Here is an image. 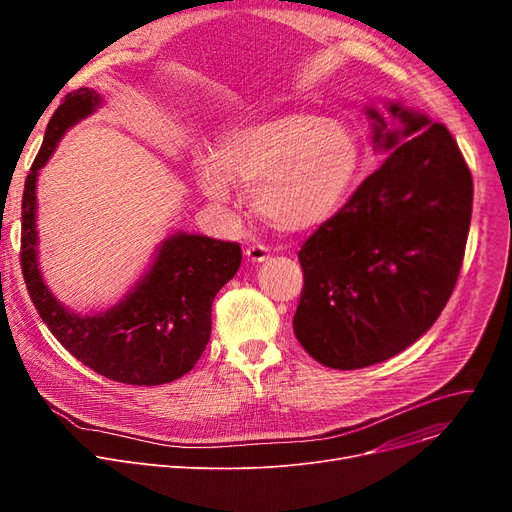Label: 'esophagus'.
I'll return each mask as SVG.
<instances>
[{"label":"esophagus","mask_w":512,"mask_h":512,"mask_svg":"<svg viewBox=\"0 0 512 512\" xmlns=\"http://www.w3.org/2000/svg\"><path fill=\"white\" fill-rule=\"evenodd\" d=\"M245 255L251 263H263L267 261V257H270V251H267L263 245H253V247H247Z\"/></svg>","instance_id":"34e87169"}]
</instances>
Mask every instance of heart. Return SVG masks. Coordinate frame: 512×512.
Returning <instances> with one entry per match:
<instances>
[{
	"mask_svg": "<svg viewBox=\"0 0 512 512\" xmlns=\"http://www.w3.org/2000/svg\"><path fill=\"white\" fill-rule=\"evenodd\" d=\"M361 168L357 134L307 112H284L224 130L211 155L193 159V178L213 205L234 201L236 186L253 188L259 218L282 234L330 222Z\"/></svg>",
	"mask_w": 512,
	"mask_h": 512,
	"instance_id": "b5f03b06",
	"label": "heart"
}]
</instances>
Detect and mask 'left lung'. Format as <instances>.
Listing matches in <instances>:
<instances>
[{"mask_svg": "<svg viewBox=\"0 0 512 512\" xmlns=\"http://www.w3.org/2000/svg\"><path fill=\"white\" fill-rule=\"evenodd\" d=\"M375 107L384 164L299 251L305 286L292 319L305 351L332 369L382 363L419 340L459 278L473 178L444 124L388 103Z\"/></svg>", "mask_w": 512, "mask_h": 512, "instance_id": "8db88e82", "label": "left lung"}]
</instances>
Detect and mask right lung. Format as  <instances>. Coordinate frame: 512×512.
Listing matches in <instances>:
<instances>
[{"label":"right lung","instance_id":"right-lung-1","mask_svg":"<svg viewBox=\"0 0 512 512\" xmlns=\"http://www.w3.org/2000/svg\"><path fill=\"white\" fill-rule=\"evenodd\" d=\"M101 105L93 89L66 95L53 112L22 193L20 265L43 324L80 363L114 382L168 384L191 371L211 334V303L240 267V245L176 232L157 249L149 272L112 309L78 315L53 297L37 259V176L64 132Z\"/></svg>","mask_w":512,"mask_h":512}]
</instances>
